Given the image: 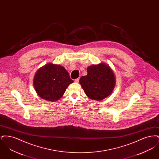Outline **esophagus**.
I'll return each instance as SVG.
<instances>
[{"label":"esophagus","instance_id":"obj_1","mask_svg":"<svg viewBox=\"0 0 159 159\" xmlns=\"http://www.w3.org/2000/svg\"><path fill=\"white\" fill-rule=\"evenodd\" d=\"M75 82H76V83H78L79 82V78H78V79H76L75 80Z\"/></svg>","mask_w":159,"mask_h":159}]
</instances>
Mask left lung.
I'll return each instance as SVG.
<instances>
[{
    "label": "left lung",
    "instance_id": "1",
    "mask_svg": "<svg viewBox=\"0 0 159 159\" xmlns=\"http://www.w3.org/2000/svg\"><path fill=\"white\" fill-rule=\"evenodd\" d=\"M88 75L82 76L80 84L86 95L92 100L101 101L113 91L116 79L113 70L106 63L101 62L87 68Z\"/></svg>",
    "mask_w": 159,
    "mask_h": 159
}]
</instances>
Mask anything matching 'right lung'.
<instances>
[{
    "mask_svg": "<svg viewBox=\"0 0 159 159\" xmlns=\"http://www.w3.org/2000/svg\"><path fill=\"white\" fill-rule=\"evenodd\" d=\"M73 82L63 66L52 63L39 68L33 79L34 88L38 95L51 102L60 99L68 85Z\"/></svg>",
    "mask_w": 159,
    "mask_h": 159,
    "instance_id": "add662e5",
    "label": "right lung"
}]
</instances>
